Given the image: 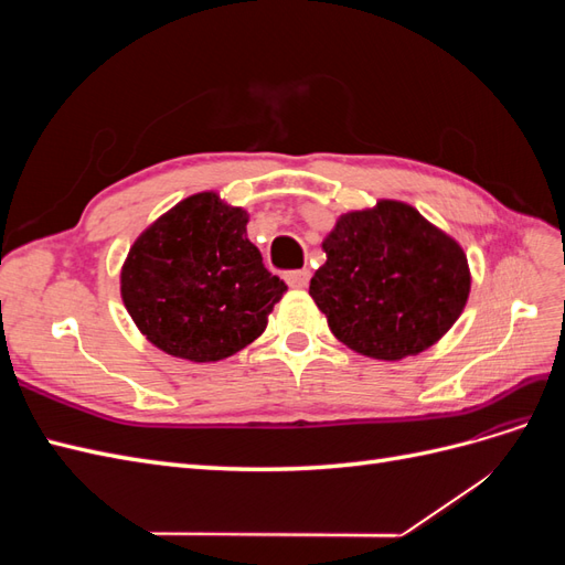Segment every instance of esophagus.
Wrapping results in <instances>:
<instances>
[{"label": "esophagus", "mask_w": 565, "mask_h": 565, "mask_svg": "<svg viewBox=\"0 0 565 565\" xmlns=\"http://www.w3.org/2000/svg\"><path fill=\"white\" fill-rule=\"evenodd\" d=\"M309 280H311V270L309 268H299V270H287L285 273V282L289 287H295V289L309 287Z\"/></svg>", "instance_id": "obj_1"}]
</instances>
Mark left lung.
<instances>
[{
    "label": "left lung",
    "mask_w": 565,
    "mask_h": 565,
    "mask_svg": "<svg viewBox=\"0 0 565 565\" xmlns=\"http://www.w3.org/2000/svg\"><path fill=\"white\" fill-rule=\"evenodd\" d=\"M309 295L332 334L377 361L417 355L446 334L471 289L467 254L415 207L380 200L341 214Z\"/></svg>",
    "instance_id": "left-lung-1"
}]
</instances>
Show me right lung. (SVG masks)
<instances>
[{
    "label": "right lung",
    "mask_w": 565,
    "mask_h": 565,
    "mask_svg": "<svg viewBox=\"0 0 565 565\" xmlns=\"http://www.w3.org/2000/svg\"><path fill=\"white\" fill-rule=\"evenodd\" d=\"M247 221L243 207L198 193L136 237L119 292L150 344L185 361L214 363L266 330L287 285L266 270Z\"/></svg>",
    "instance_id": "1"
}]
</instances>
